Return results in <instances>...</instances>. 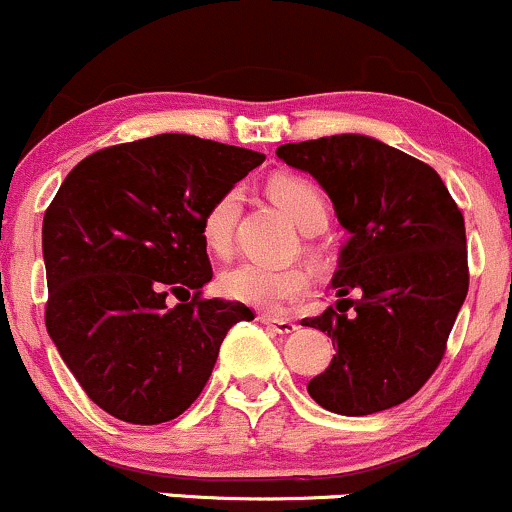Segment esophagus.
Returning <instances> with one entry per match:
<instances>
[{"label":"esophagus","mask_w":512,"mask_h":512,"mask_svg":"<svg viewBox=\"0 0 512 512\" xmlns=\"http://www.w3.org/2000/svg\"><path fill=\"white\" fill-rule=\"evenodd\" d=\"M260 322H262V325H267L269 330L276 332V334H293V332L298 330L296 322L276 320V317H269V315H260Z\"/></svg>","instance_id":"34e87169"}]
</instances>
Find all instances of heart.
Segmentation results:
<instances>
[{"mask_svg": "<svg viewBox=\"0 0 512 512\" xmlns=\"http://www.w3.org/2000/svg\"><path fill=\"white\" fill-rule=\"evenodd\" d=\"M269 195L305 233L322 231L330 221V204L313 180L301 175H276L269 180ZM240 209H243V190L233 185L219 192L202 211L199 233L214 255H231ZM308 289L310 274L303 267L240 262L221 276V291L228 298L269 315H279L286 305L303 298Z\"/></svg>", "mask_w": 512, "mask_h": 512, "instance_id": "b5f03b06", "label": "heart"}]
</instances>
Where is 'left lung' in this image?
<instances>
[{
	"label": "left lung",
	"instance_id": "left-lung-1",
	"mask_svg": "<svg viewBox=\"0 0 512 512\" xmlns=\"http://www.w3.org/2000/svg\"><path fill=\"white\" fill-rule=\"evenodd\" d=\"M276 156L325 187L351 233L332 279L342 301L301 322L337 349L310 397L344 416L407 402L443 361L467 298L460 207L428 163L361 134L281 144Z\"/></svg>",
	"mask_w": 512,
	"mask_h": 512
}]
</instances>
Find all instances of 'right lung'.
<instances>
[{"label": "right lung", "mask_w": 512, "mask_h": 512, "mask_svg": "<svg viewBox=\"0 0 512 512\" xmlns=\"http://www.w3.org/2000/svg\"><path fill=\"white\" fill-rule=\"evenodd\" d=\"M262 161L240 146L156 134L86 156L50 202L45 327L88 399L115 419L154 426L180 416L228 330L255 317L202 296L211 264L199 219Z\"/></svg>", "instance_id": "1"}]
</instances>
